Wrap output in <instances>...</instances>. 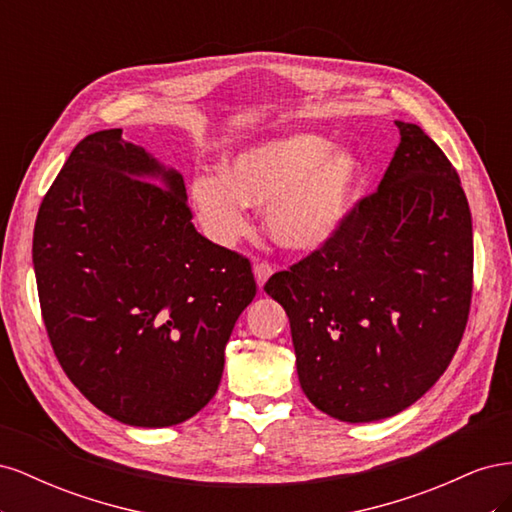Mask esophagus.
<instances>
[{
  "instance_id": "1",
  "label": "esophagus",
  "mask_w": 512,
  "mask_h": 512,
  "mask_svg": "<svg viewBox=\"0 0 512 512\" xmlns=\"http://www.w3.org/2000/svg\"><path fill=\"white\" fill-rule=\"evenodd\" d=\"M271 273H273V267L269 265V262H256V265H254V277H256L260 290H262V286L267 284Z\"/></svg>"
}]
</instances>
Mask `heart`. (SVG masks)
Segmentation results:
<instances>
[{
  "mask_svg": "<svg viewBox=\"0 0 512 512\" xmlns=\"http://www.w3.org/2000/svg\"><path fill=\"white\" fill-rule=\"evenodd\" d=\"M361 183V162L327 138L288 134L237 153L224 173H200L190 198L209 239L232 245L250 230L247 205L265 207L277 245L309 252L342 226Z\"/></svg>",
  "mask_w": 512,
  "mask_h": 512,
  "instance_id": "b5f03b06",
  "label": "heart"
}]
</instances>
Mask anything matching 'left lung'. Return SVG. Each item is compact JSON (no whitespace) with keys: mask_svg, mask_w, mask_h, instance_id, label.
<instances>
[{"mask_svg":"<svg viewBox=\"0 0 512 512\" xmlns=\"http://www.w3.org/2000/svg\"><path fill=\"white\" fill-rule=\"evenodd\" d=\"M376 192L265 290L290 318L312 404L346 423L423 397L461 344L472 303V215L444 151L414 123Z\"/></svg>","mask_w":512,"mask_h":512,"instance_id":"8db88e82","label":"left lung"}]
</instances>
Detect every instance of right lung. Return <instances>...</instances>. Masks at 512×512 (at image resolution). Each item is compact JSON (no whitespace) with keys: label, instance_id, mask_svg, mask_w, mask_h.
Listing matches in <instances>:
<instances>
[{"label":"right lung","instance_id":"right-lung-1","mask_svg":"<svg viewBox=\"0 0 512 512\" xmlns=\"http://www.w3.org/2000/svg\"><path fill=\"white\" fill-rule=\"evenodd\" d=\"M185 198L179 173L119 128L102 130L72 149L34 228L42 320L61 369L134 427L177 425L209 404L232 327L256 297L250 260L198 235Z\"/></svg>","mask_w":512,"mask_h":512}]
</instances>
